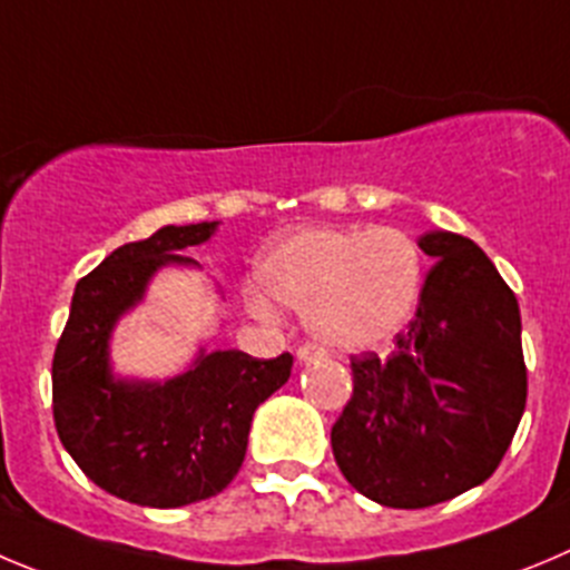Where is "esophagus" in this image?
Masks as SVG:
<instances>
[{"instance_id":"obj_1","label":"esophagus","mask_w":570,"mask_h":570,"mask_svg":"<svg viewBox=\"0 0 570 570\" xmlns=\"http://www.w3.org/2000/svg\"><path fill=\"white\" fill-rule=\"evenodd\" d=\"M323 354H326V351H323L317 343H303L301 348H297V360H301V363H315V360H321Z\"/></svg>"}]
</instances>
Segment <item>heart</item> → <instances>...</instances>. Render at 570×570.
<instances>
[{
	"mask_svg": "<svg viewBox=\"0 0 570 570\" xmlns=\"http://www.w3.org/2000/svg\"><path fill=\"white\" fill-rule=\"evenodd\" d=\"M422 249L396 227H323L275 244L247 289L253 315L273 302L306 312V326L337 351L387 343L411 321L422 289Z\"/></svg>",
	"mask_w": 570,
	"mask_h": 570,
	"instance_id": "heart-1",
	"label": "heart"
}]
</instances>
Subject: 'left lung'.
<instances>
[{"instance_id": "obj_1", "label": "left lung", "mask_w": 570, "mask_h": 570, "mask_svg": "<svg viewBox=\"0 0 570 570\" xmlns=\"http://www.w3.org/2000/svg\"><path fill=\"white\" fill-rule=\"evenodd\" d=\"M435 261L391 354H351L354 391L332 428L345 481L391 509H424L487 481L525 407L518 297L481 247L424 233Z\"/></svg>"}]
</instances>
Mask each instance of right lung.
Segmentation results:
<instances>
[{
    "instance_id": "right-lung-1",
    "label": "right lung",
    "mask_w": 570,
    "mask_h": 570,
    "mask_svg": "<svg viewBox=\"0 0 570 570\" xmlns=\"http://www.w3.org/2000/svg\"><path fill=\"white\" fill-rule=\"evenodd\" d=\"M216 222L163 227L129 242L83 275L52 357V419L83 475L120 501L177 509L219 494L247 453L255 407L292 371L244 351H202L194 368L163 382L111 380L109 334L165 264H194L179 249L210 238Z\"/></svg>"
}]
</instances>
